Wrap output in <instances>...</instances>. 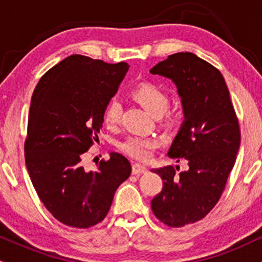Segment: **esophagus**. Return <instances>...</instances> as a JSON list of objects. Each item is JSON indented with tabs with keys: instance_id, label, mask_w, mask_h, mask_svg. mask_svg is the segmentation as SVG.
I'll use <instances>...</instances> for the list:
<instances>
[{
	"instance_id": "esophagus-1",
	"label": "esophagus",
	"mask_w": 262,
	"mask_h": 262,
	"mask_svg": "<svg viewBox=\"0 0 262 262\" xmlns=\"http://www.w3.org/2000/svg\"><path fill=\"white\" fill-rule=\"evenodd\" d=\"M132 171H133V174H141V173L146 172L147 168L145 166L140 165V163H134Z\"/></svg>"
}]
</instances>
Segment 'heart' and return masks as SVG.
Masks as SVG:
<instances>
[{"label": "heart", "mask_w": 262, "mask_h": 262, "mask_svg": "<svg viewBox=\"0 0 262 262\" xmlns=\"http://www.w3.org/2000/svg\"><path fill=\"white\" fill-rule=\"evenodd\" d=\"M132 95L154 116L162 115L168 106V94L163 88L155 83H143L138 85ZM121 111V102L117 99H112L107 102L103 110V122L107 127H115L118 124ZM172 113H167V118H172ZM161 139L157 137L130 135L119 143V149L132 159L147 161L151 159L154 151L161 146Z\"/></svg>", "instance_id": "heart-1"}]
</instances>
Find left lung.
Wrapping results in <instances>:
<instances>
[{"label":"left lung","instance_id":"obj_1","mask_svg":"<svg viewBox=\"0 0 262 262\" xmlns=\"http://www.w3.org/2000/svg\"><path fill=\"white\" fill-rule=\"evenodd\" d=\"M150 73L177 85L185 116L168 156L187 161V169H151L163 181L151 210L163 225L179 228L203 220L219 203L237 159L241 128L221 72L209 62L191 52H178Z\"/></svg>","mask_w":262,"mask_h":262}]
</instances>
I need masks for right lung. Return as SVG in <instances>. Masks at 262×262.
I'll use <instances>...</instances> for the list:
<instances>
[{"label":"right lung","mask_w":262,"mask_h":262,"mask_svg":"<svg viewBox=\"0 0 262 262\" xmlns=\"http://www.w3.org/2000/svg\"><path fill=\"white\" fill-rule=\"evenodd\" d=\"M128 68L125 62L72 55L49 69L34 90L25 165L40 200L63 225L89 228L100 223L117 188L130 176V162L118 152L101 160L96 171L81 165Z\"/></svg>","instance_id":"obj_1"}]
</instances>
